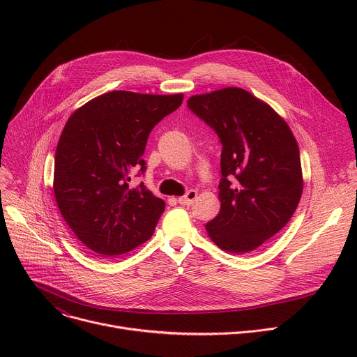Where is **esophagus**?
Here are the masks:
<instances>
[{
  "label": "esophagus",
  "instance_id": "esophagus-1",
  "mask_svg": "<svg viewBox=\"0 0 357 357\" xmlns=\"http://www.w3.org/2000/svg\"><path fill=\"white\" fill-rule=\"evenodd\" d=\"M196 196H197V192L193 190V189H190V190H188L183 196L178 197V202L181 203V205H190V203L196 199Z\"/></svg>",
  "mask_w": 357,
  "mask_h": 357
}]
</instances>
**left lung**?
Wrapping results in <instances>:
<instances>
[{
  "mask_svg": "<svg viewBox=\"0 0 357 357\" xmlns=\"http://www.w3.org/2000/svg\"><path fill=\"white\" fill-rule=\"evenodd\" d=\"M188 107L223 145L220 212L206 225L222 250L244 254L292 218L303 189L296 139L275 110L240 87L189 97Z\"/></svg>",
  "mask_w": 357,
  "mask_h": 357,
  "instance_id": "left-lung-1",
  "label": "left lung"
}]
</instances>
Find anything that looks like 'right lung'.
<instances>
[{
    "instance_id": "add662e5",
    "label": "right lung",
    "mask_w": 357,
    "mask_h": 357,
    "mask_svg": "<svg viewBox=\"0 0 357 357\" xmlns=\"http://www.w3.org/2000/svg\"><path fill=\"white\" fill-rule=\"evenodd\" d=\"M183 94H101L66 121L54 172L61 215L91 251L116 257L145 243L155 230L165 202L131 175L144 174L151 130L175 112Z\"/></svg>"
}]
</instances>
